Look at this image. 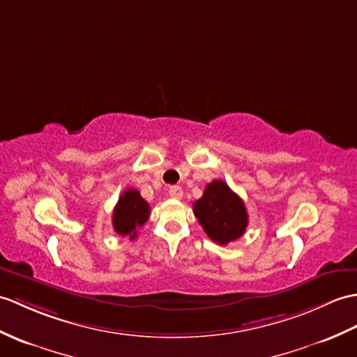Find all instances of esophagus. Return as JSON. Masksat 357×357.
Listing matches in <instances>:
<instances>
[{
    "label": "esophagus",
    "instance_id": "obj_1",
    "mask_svg": "<svg viewBox=\"0 0 357 357\" xmlns=\"http://www.w3.org/2000/svg\"><path fill=\"white\" fill-rule=\"evenodd\" d=\"M169 195L173 199H181L182 196H184V192H182V188L179 185H172L169 188Z\"/></svg>",
    "mask_w": 357,
    "mask_h": 357
}]
</instances>
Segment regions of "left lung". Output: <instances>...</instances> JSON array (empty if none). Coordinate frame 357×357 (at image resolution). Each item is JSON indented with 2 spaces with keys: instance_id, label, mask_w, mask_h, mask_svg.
I'll list each match as a JSON object with an SVG mask.
<instances>
[{
  "instance_id": "left-lung-1",
  "label": "left lung",
  "mask_w": 357,
  "mask_h": 357,
  "mask_svg": "<svg viewBox=\"0 0 357 357\" xmlns=\"http://www.w3.org/2000/svg\"><path fill=\"white\" fill-rule=\"evenodd\" d=\"M195 216L213 242L228 245L242 237L248 227V213L242 199L227 182L213 181L201 199L193 204Z\"/></svg>"
}]
</instances>
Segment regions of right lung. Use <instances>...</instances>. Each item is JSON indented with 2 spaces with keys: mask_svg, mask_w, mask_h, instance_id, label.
Listing matches in <instances>:
<instances>
[{
  "mask_svg": "<svg viewBox=\"0 0 357 357\" xmlns=\"http://www.w3.org/2000/svg\"><path fill=\"white\" fill-rule=\"evenodd\" d=\"M151 214V206L134 188L124 190L112 214L114 231L120 236L137 237V229L144 225Z\"/></svg>",
  "mask_w": 357,
  "mask_h": 357,
  "instance_id": "obj_1",
  "label": "right lung"
}]
</instances>
